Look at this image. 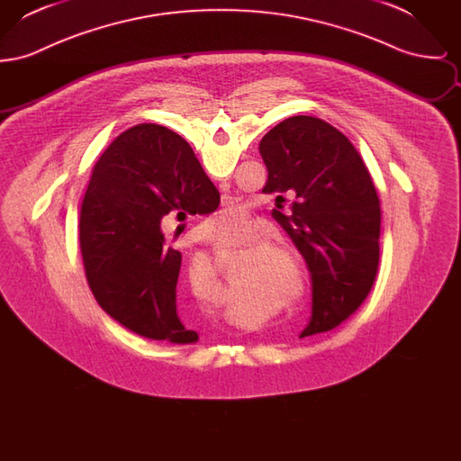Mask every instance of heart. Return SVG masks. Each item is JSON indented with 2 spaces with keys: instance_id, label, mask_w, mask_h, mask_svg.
I'll use <instances>...</instances> for the list:
<instances>
[{
  "instance_id": "obj_1",
  "label": "heart",
  "mask_w": 461,
  "mask_h": 461,
  "mask_svg": "<svg viewBox=\"0 0 461 461\" xmlns=\"http://www.w3.org/2000/svg\"><path fill=\"white\" fill-rule=\"evenodd\" d=\"M249 220L247 212L243 211L240 205H228L226 209H222L220 214L211 221V228H209V235L216 240H220L222 237L233 235L235 231H239L241 226L245 224V221ZM267 241V235L264 231L258 233H250L247 237V240H243L240 252L245 258H252L256 256L258 249ZM263 247V246H262ZM258 261H256V269L267 273L275 278L276 288L284 294L286 301L292 306H297L307 288V276L304 264L301 261V258L295 254V250H292L288 245H278V243H267L263 247ZM207 276L211 280L212 285H222V278H221L220 271L214 264L207 263Z\"/></svg>"
}]
</instances>
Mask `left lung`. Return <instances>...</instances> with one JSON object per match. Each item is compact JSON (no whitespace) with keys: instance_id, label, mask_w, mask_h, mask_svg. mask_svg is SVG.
Returning a JSON list of instances; mask_svg holds the SVG:
<instances>
[{"instance_id":"obj_1","label":"left lung","mask_w":461,"mask_h":461,"mask_svg":"<svg viewBox=\"0 0 461 461\" xmlns=\"http://www.w3.org/2000/svg\"><path fill=\"white\" fill-rule=\"evenodd\" d=\"M266 194H294L288 214L273 211L303 254L312 282L311 320L301 337L348 320L378 269L380 202L351 141L329 122L288 117L259 143Z\"/></svg>"}]
</instances>
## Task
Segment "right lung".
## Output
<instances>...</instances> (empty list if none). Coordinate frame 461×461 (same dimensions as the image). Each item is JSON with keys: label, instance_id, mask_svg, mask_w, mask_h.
I'll use <instances>...</instances> for the list:
<instances>
[{"label": "right lung", "instance_id": "add662e5", "mask_svg": "<svg viewBox=\"0 0 461 461\" xmlns=\"http://www.w3.org/2000/svg\"><path fill=\"white\" fill-rule=\"evenodd\" d=\"M218 205L220 192L179 134L158 124L119 134L95 164L79 214L86 280L100 307L141 337L197 342L177 314L181 252L164 239L160 221Z\"/></svg>", "mask_w": 461, "mask_h": 461}]
</instances>
